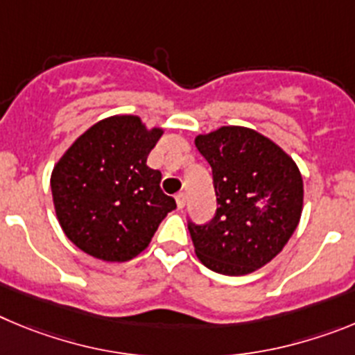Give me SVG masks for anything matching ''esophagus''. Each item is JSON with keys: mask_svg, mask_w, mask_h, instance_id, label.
<instances>
[{"mask_svg": "<svg viewBox=\"0 0 355 355\" xmlns=\"http://www.w3.org/2000/svg\"><path fill=\"white\" fill-rule=\"evenodd\" d=\"M175 200H177V207L178 209H184L185 207V194L184 193H178L177 196H175Z\"/></svg>", "mask_w": 355, "mask_h": 355, "instance_id": "1", "label": "esophagus"}]
</instances>
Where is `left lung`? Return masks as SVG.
Instances as JSON below:
<instances>
[{
  "mask_svg": "<svg viewBox=\"0 0 355 355\" xmlns=\"http://www.w3.org/2000/svg\"><path fill=\"white\" fill-rule=\"evenodd\" d=\"M212 168L217 210L189 233L210 270L244 276L281 253L302 214L304 185L293 159L263 134L228 125L194 139Z\"/></svg>",
  "mask_w": 355,
  "mask_h": 355,
  "instance_id": "1",
  "label": "left lung"
}]
</instances>
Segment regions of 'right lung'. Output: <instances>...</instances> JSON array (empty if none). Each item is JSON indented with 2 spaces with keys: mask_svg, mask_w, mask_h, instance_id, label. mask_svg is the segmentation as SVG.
<instances>
[{
  "mask_svg": "<svg viewBox=\"0 0 355 355\" xmlns=\"http://www.w3.org/2000/svg\"><path fill=\"white\" fill-rule=\"evenodd\" d=\"M162 129L114 114L83 132L51 173L54 210L70 242L104 261H127L148 248L177 209L161 191V171L146 166Z\"/></svg>",
  "mask_w": 355,
  "mask_h": 355,
  "instance_id": "obj_1",
  "label": "right lung"
}]
</instances>
